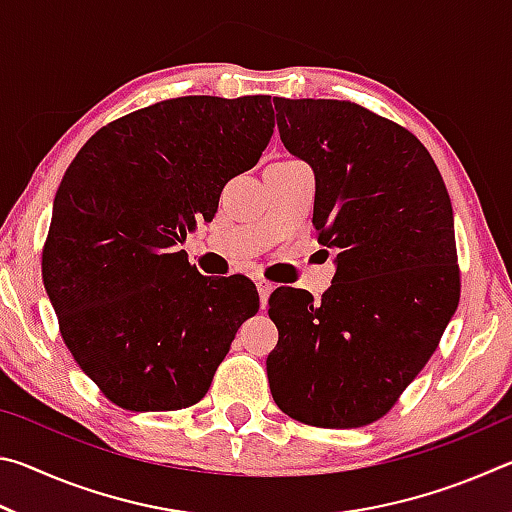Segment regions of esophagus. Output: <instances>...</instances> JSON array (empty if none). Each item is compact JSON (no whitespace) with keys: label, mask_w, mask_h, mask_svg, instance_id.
<instances>
[{"label":"esophagus","mask_w":512,"mask_h":512,"mask_svg":"<svg viewBox=\"0 0 512 512\" xmlns=\"http://www.w3.org/2000/svg\"><path fill=\"white\" fill-rule=\"evenodd\" d=\"M255 284H257V291H259V302H262V309H266V302H268V296H271V291H273V284L264 280V277H259Z\"/></svg>","instance_id":"esophagus-1"}]
</instances>
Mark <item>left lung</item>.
<instances>
[{
  "label": "left lung",
  "mask_w": 512,
  "mask_h": 512,
  "mask_svg": "<svg viewBox=\"0 0 512 512\" xmlns=\"http://www.w3.org/2000/svg\"><path fill=\"white\" fill-rule=\"evenodd\" d=\"M287 151L314 169V228L336 248L332 287H280L266 372L289 418L325 429L379 420L438 348L461 298L454 212L413 133L350 101L275 97Z\"/></svg>",
  "instance_id": "obj_1"
}]
</instances>
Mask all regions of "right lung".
<instances>
[{
    "mask_svg": "<svg viewBox=\"0 0 512 512\" xmlns=\"http://www.w3.org/2000/svg\"><path fill=\"white\" fill-rule=\"evenodd\" d=\"M271 97H178L110 121L65 171L42 250L60 336L101 393L128 411L201 402L244 320V275L205 277L176 250L212 221L230 178L273 135Z\"/></svg>",
    "mask_w": 512,
    "mask_h": 512,
    "instance_id": "add662e5",
    "label": "right lung"
}]
</instances>
